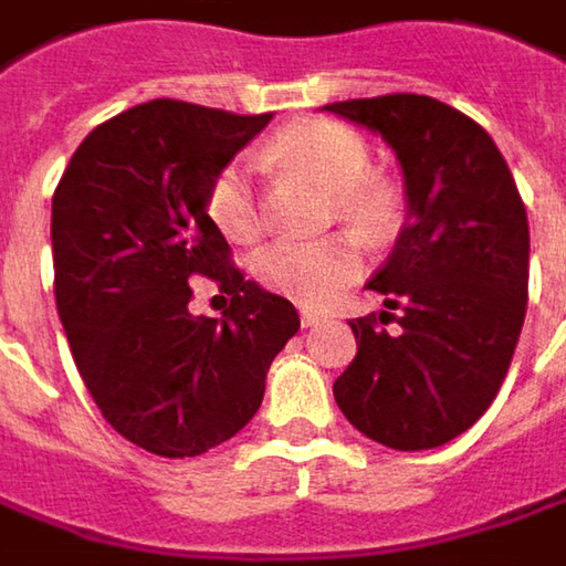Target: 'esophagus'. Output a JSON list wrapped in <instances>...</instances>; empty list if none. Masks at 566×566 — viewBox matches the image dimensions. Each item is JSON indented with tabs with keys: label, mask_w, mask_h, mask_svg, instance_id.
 I'll return each instance as SVG.
<instances>
[{
	"label": "esophagus",
	"mask_w": 566,
	"mask_h": 566,
	"mask_svg": "<svg viewBox=\"0 0 566 566\" xmlns=\"http://www.w3.org/2000/svg\"><path fill=\"white\" fill-rule=\"evenodd\" d=\"M322 318H325V315H322V312H315V308H303V312H300V322H303V328H312V325H318Z\"/></svg>",
	"instance_id": "esophagus-1"
}]
</instances>
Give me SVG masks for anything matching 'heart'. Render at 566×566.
<instances>
[{
	"mask_svg": "<svg viewBox=\"0 0 566 566\" xmlns=\"http://www.w3.org/2000/svg\"><path fill=\"white\" fill-rule=\"evenodd\" d=\"M263 164L300 170L332 189L335 209L364 234H384L396 222V192L384 180L370 177V144L338 122L315 118L280 132L263 147ZM206 209L222 234L234 241H251L261 231V206L251 167L241 160L222 167L209 186ZM254 270L263 286L305 305H322L364 270V248L347 231L328 234L322 241L283 238L263 248Z\"/></svg>",
	"mask_w": 566,
	"mask_h": 566,
	"instance_id": "1",
	"label": "heart"
}]
</instances>
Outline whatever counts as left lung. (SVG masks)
I'll use <instances>...</instances> for the list:
<instances>
[{
  "mask_svg": "<svg viewBox=\"0 0 566 566\" xmlns=\"http://www.w3.org/2000/svg\"><path fill=\"white\" fill-rule=\"evenodd\" d=\"M396 150L409 219L370 290L389 312L350 322L335 380L347 422L396 451L464 434L503 386L528 303V216L500 147L464 112L416 93L325 105ZM396 321L386 333L380 324Z\"/></svg>",
  "mask_w": 566,
  "mask_h": 566,
  "instance_id": "obj_1",
  "label": "left lung"
}]
</instances>
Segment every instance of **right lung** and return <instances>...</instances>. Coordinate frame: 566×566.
I'll return each instance as SVG.
<instances>
[{
	"label": "right lung",
	"mask_w": 566,
	"mask_h": 566,
	"mask_svg": "<svg viewBox=\"0 0 566 566\" xmlns=\"http://www.w3.org/2000/svg\"><path fill=\"white\" fill-rule=\"evenodd\" d=\"M270 118L144 102L93 128L54 189V296L70 354L105 422L157 458H199L234 438L300 332L293 303L231 263L206 209L216 174ZM196 275L232 296L222 319L188 312Z\"/></svg>",
	"instance_id": "obj_1"
}]
</instances>
